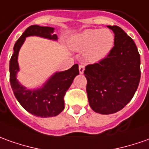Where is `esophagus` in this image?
Returning <instances> with one entry per match:
<instances>
[{
	"instance_id": "esophagus-1",
	"label": "esophagus",
	"mask_w": 149,
	"mask_h": 149,
	"mask_svg": "<svg viewBox=\"0 0 149 149\" xmlns=\"http://www.w3.org/2000/svg\"><path fill=\"white\" fill-rule=\"evenodd\" d=\"M79 74H84V65H79Z\"/></svg>"
}]
</instances>
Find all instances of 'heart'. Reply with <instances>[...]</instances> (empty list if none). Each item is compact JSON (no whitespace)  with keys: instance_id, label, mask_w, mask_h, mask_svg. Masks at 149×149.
<instances>
[{"instance_id":"heart-1","label":"heart","mask_w":149,"mask_h":149,"mask_svg":"<svg viewBox=\"0 0 149 149\" xmlns=\"http://www.w3.org/2000/svg\"><path fill=\"white\" fill-rule=\"evenodd\" d=\"M70 47L76 52H84L85 61L98 62L108 57L114 45V36L108 29H88L74 36Z\"/></svg>"}]
</instances>
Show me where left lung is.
I'll use <instances>...</instances> for the list:
<instances>
[{"mask_svg":"<svg viewBox=\"0 0 149 149\" xmlns=\"http://www.w3.org/2000/svg\"><path fill=\"white\" fill-rule=\"evenodd\" d=\"M113 31L114 46L104 59L85 67L87 94L92 110L111 114L131 101L140 79V56L134 40L118 26Z\"/></svg>","mask_w":149,"mask_h":149,"instance_id":"obj_1","label":"left lung"}]
</instances>
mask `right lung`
Returning <instances> with one entry per match:
<instances>
[{"label":"right lung","instance_id":"obj_1","mask_svg":"<svg viewBox=\"0 0 149 149\" xmlns=\"http://www.w3.org/2000/svg\"><path fill=\"white\" fill-rule=\"evenodd\" d=\"M55 28L50 26L32 25L26 28L14 46V54L10 61V80L11 88L16 99L30 113L40 118L58 115L65 108L64 96L74 79L77 76L79 65L75 64L64 71H56L47 80L36 88H27L17 79L20 70L18 65V53L24 44L26 38L39 36L57 41V36L54 34Z\"/></svg>","mask_w":149,"mask_h":149}]
</instances>
